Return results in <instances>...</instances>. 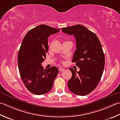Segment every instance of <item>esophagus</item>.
Returning <instances> with one entry per match:
<instances>
[{
  "label": "esophagus",
  "instance_id": "34e87169",
  "mask_svg": "<svg viewBox=\"0 0 120 120\" xmlns=\"http://www.w3.org/2000/svg\"><path fill=\"white\" fill-rule=\"evenodd\" d=\"M64 69L63 68H62V67H60V68H59V71H64Z\"/></svg>",
  "mask_w": 120,
  "mask_h": 120
}]
</instances>
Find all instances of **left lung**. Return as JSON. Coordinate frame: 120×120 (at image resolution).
I'll return each mask as SVG.
<instances>
[{"label": "left lung", "instance_id": "1", "mask_svg": "<svg viewBox=\"0 0 120 120\" xmlns=\"http://www.w3.org/2000/svg\"><path fill=\"white\" fill-rule=\"evenodd\" d=\"M62 30L75 38L77 49L72 62L80 68L78 72L69 68L72 77L68 88L75 94L85 96L95 89L104 71L105 58L101 43L96 34L80 24Z\"/></svg>", "mask_w": 120, "mask_h": 120}]
</instances>
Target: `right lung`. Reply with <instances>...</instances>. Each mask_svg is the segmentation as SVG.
Wrapping results in <instances>:
<instances>
[{
    "label": "right lung",
    "instance_id": "right-lung-1",
    "mask_svg": "<svg viewBox=\"0 0 120 120\" xmlns=\"http://www.w3.org/2000/svg\"><path fill=\"white\" fill-rule=\"evenodd\" d=\"M60 30L42 24L29 30L23 38L18 56L19 74L25 87L34 94H46L53 87L58 68L52 66L45 70L41 63L48 51V38Z\"/></svg>",
    "mask_w": 120,
    "mask_h": 120
}]
</instances>
